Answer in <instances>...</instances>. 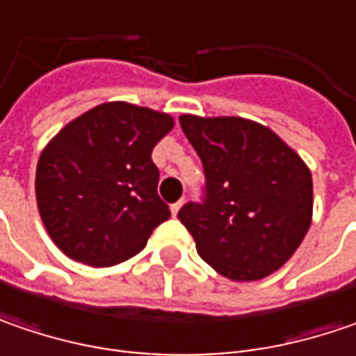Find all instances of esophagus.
Listing matches in <instances>:
<instances>
[{"mask_svg": "<svg viewBox=\"0 0 356 356\" xmlns=\"http://www.w3.org/2000/svg\"><path fill=\"white\" fill-rule=\"evenodd\" d=\"M183 203H185V201H183V199H179L177 203H173V205H171V211H173V215H177L179 209L183 207Z\"/></svg>", "mask_w": 356, "mask_h": 356, "instance_id": "esophagus-1", "label": "esophagus"}]
</instances>
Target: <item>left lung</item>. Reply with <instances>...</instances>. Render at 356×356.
<instances>
[{
  "label": "left lung",
  "instance_id": "8db88e82",
  "mask_svg": "<svg viewBox=\"0 0 356 356\" xmlns=\"http://www.w3.org/2000/svg\"><path fill=\"white\" fill-rule=\"evenodd\" d=\"M179 123L205 173L201 201L177 213L199 257L233 281H257L283 267L311 227L307 165L255 121L181 115Z\"/></svg>",
  "mask_w": 356,
  "mask_h": 356
}]
</instances>
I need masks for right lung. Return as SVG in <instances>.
Returning <instances> with one entry per match:
<instances>
[{
	"mask_svg": "<svg viewBox=\"0 0 356 356\" xmlns=\"http://www.w3.org/2000/svg\"><path fill=\"white\" fill-rule=\"evenodd\" d=\"M171 129L169 115L117 101L55 135L39 157L35 195L41 221L65 255L111 267L137 255L171 217L151 159Z\"/></svg>",
	"mask_w": 356,
	"mask_h": 356,
	"instance_id": "right-lung-1",
	"label": "right lung"
}]
</instances>
